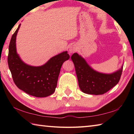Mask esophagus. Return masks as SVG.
I'll return each mask as SVG.
<instances>
[{"instance_id":"esophagus-1","label":"esophagus","mask_w":134,"mask_h":134,"mask_svg":"<svg viewBox=\"0 0 134 134\" xmlns=\"http://www.w3.org/2000/svg\"><path fill=\"white\" fill-rule=\"evenodd\" d=\"M69 51H70V53L75 52L76 51H77V47H76V45H72V46H71L70 48Z\"/></svg>"}]
</instances>
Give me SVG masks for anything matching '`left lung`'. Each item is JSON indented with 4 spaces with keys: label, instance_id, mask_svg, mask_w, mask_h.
I'll use <instances>...</instances> for the list:
<instances>
[{
    "label": "left lung",
    "instance_id": "1",
    "mask_svg": "<svg viewBox=\"0 0 134 134\" xmlns=\"http://www.w3.org/2000/svg\"><path fill=\"white\" fill-rule=\"evenodd\" d=\"M71 60L75 65L79 88L89 94H103L108 92L118 83L123 71L122 66L120 70L110 74L97 72L76 53L71 56Z\"/></svg>",
    "mask_w": 134,
    "mask_h": 134
}]
</instances>
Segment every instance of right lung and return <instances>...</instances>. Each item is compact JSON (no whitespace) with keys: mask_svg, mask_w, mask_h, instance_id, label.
Masks as SVG:
<instances>
[{"mask_svg":"<svg viewBox=\"0 0 134 134\" xmlns=\"http://www.w3.org/2000/svg\"><path fill=\"white\" fill-rule=\"evenodd\" d=\"M18 27L11 37L7 58L14 82L19 89L36 97H45L55 91L63 63L70 58L67 51L51 58L40 67L25 64L16 52V36Z\"/></svg>","mask_w":134,"mask_h":134,"instance_id":"obj_1","label":"right lung"}]
</instances>
